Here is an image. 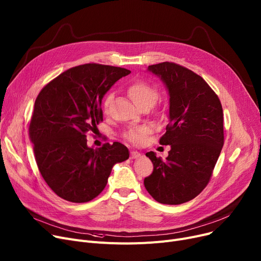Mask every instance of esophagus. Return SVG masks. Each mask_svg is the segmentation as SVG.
<instances>
[{
    "instance_id": "obj_1",
    "label": "esophagus",
    "mask_w": 261,
    "mask_h": 261,
    "mask_svg": "<svg viewBox=\"0 0 261 261\" xmlns=\"http://www.w3.org/2000/svg\"><path fill=\"white\" fill-rule=\"evenodd\" d=\"M141 156V153L139 151H134V150H132V151L130 152V158L131 159H138Z\"/></svg>"
}]
</instances>
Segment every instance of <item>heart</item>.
Returning <instances> with one entry per match:
<instances>
[{
	"mask_svg": "<svg viewBox=\"0 0 261 261\" xmlns=\"http://www.w3.org/2000/svg\"><path fill=\"white\" fill-rule=\"evenodd\" d=\"M128 95L131 100L138 106L142 107H152L160 97V92L156 87L148 84L147 81L140 80L135 81L128 88ZM113 100V94L110 93L106 96L103 100V111L108 112ZM152 132L151 127L142 125L138 127L130 128L125 133V139L134 145H141L146 142L148 135Z\"/></svg>",
	"mask_w": 261,
	"mask_h": 261,
	"instance_id": "b5f03b06",
	"label": "heart"
}]
</instances>
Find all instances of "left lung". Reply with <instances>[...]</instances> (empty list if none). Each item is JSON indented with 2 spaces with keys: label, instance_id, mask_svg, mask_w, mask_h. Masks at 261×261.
Returning <instances> with one entry per match:
<instances>
[{
  "label": "left lung",
  "instance_id": "left-lung-1",
  "mask_svg": "<svg viewBox=\"0 0 261 261\" xmlns=\"http://www.w3.org/2000/svg\"><path fill=\"white\" fill-rule=\"evenodd\" d=\"M169 93V123L160 139L170 145L165 161L146 155L153 171L144 184L151 197L177 205L196 198L208 184L224 144L223 110L218 95L201 76L173 62L149 65Z\"/></svg>",
  "mask_w": 261,
  "mask_h": 261
}]
</instances>
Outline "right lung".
<instances>
[{"instance_id": "add662e5", "label": "right lung", "mask_w": 261, "mask_h": 261, "mask_svg": "<svg viewBox=\"0 0 261 261\" xmlns=\"http://www.w3.org/2000/svg\"><path fill=\"white\" fill-rule=\"evenodd\" d=\"M117 66L87 63L68 68L40 91L30 123V138L41 175L55 194L73 203L97 197L114 164L128 160L118 142L87 145V133L102 121L101 99L129 75Z\"/></svg>"}]
</instances>
